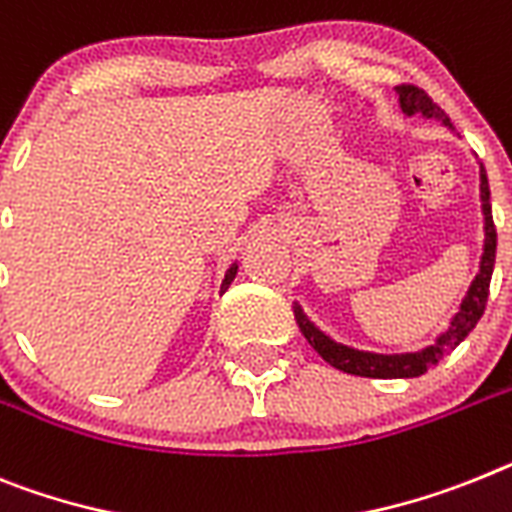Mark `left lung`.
<instances>
[{
    "mask_svg": "<svg viewBox=\"0 0 512 512\" xmlns=\"http://www.w3.org/2000/svg\"><path fill=\"white\" fill-rule=\"evenodd\" d=\"M399 95V108L406 116H422V119H435L443 126L453 131L451 119L440 111V106L432 103L430 95L425 90H419L414 85H399L396 87ZM479 202H482V220H484V246L482 259H479V272L471 279L469 290H466L464 300L458 305V310L451 316L448 326L435 336V342L417 352H393V355H383V352H368V349L349 347V344L336 342L326 331H321L316 323L305 316V310L300 303H292L295 310V321H298L300 331L308 339V344L316 349L323 360L329 362L331 368L344 370L349 375H362V378H417V375L427 373L432 365H438L445 355H451L458 344L464 342L466 336L474 331V326L482 318L484 308H487L489 298V279L495 272V251H497V230L492 222V204H489V183L487 170L479 163Z\"/></svg>",
    "mask_w": 512,
    "mask_h": 512,
    "instance_id": "1",
    "label": "left lung"
}]
</instances>
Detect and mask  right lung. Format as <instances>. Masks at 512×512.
I'll return each instance as SVG.
<instances>
[{
  "instance_id": "1",
  "label": "right lung",
  "mask_w": 512,
  "mask_h": 512,
  "mask_svg": "<svg viewBox=\"0 0 512 512\" xmlns=\"http://www.w3.org/2000/svg\"><path fill=\"white\" fill-rule=\"evenodd\" d=\"M235 274H238V261H233V264H230V269H227V272H225V277H222L220 295L227 290V287H230V282H233V279H235Z\"/></svg>"
}]
</instances>
